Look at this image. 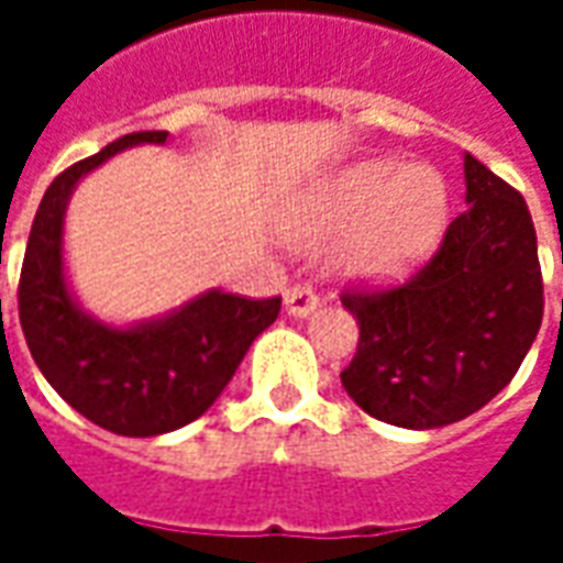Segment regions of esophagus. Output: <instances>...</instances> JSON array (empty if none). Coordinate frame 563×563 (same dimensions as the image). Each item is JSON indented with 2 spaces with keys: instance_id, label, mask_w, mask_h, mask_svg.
<instances>
[{
  "instance_id": "obj_1",
  "label": "esophagus",
  "mask_w": 563,
  "mask_h": 563,
  "mask_svg": "<svg viewBox=\"0 0 563 563\" xmlns=\"http://www.w3.org/2000/svg\"><path fill=\"white\" fill-rule=\"evenodd\" d=\"M319 298L313 292V286H307V283H292L289 289H286V310L292 313V317H310L313 310H317Z\"/></svg>"
}]
</instances>
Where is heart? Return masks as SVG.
Wrapping results in <instances>:
<instances>
[{
    "mask_svg": "<svg viewBox=\"0 0 563 563\" xmlns=\"http://www.w3.org/2000/svg\"><path fill=\"white\" fill-rule=\"evenodd\" d=\"M449 217L446 180L424 165L367 159L334 180L317 208V234L353 229L341 265L358 280H395L437 244Z\"/></svg>",
    "mask_w": 563,
    "mask_h": 563,
    "instance_id": "1",
    "label": "heart"
}]
</instances>
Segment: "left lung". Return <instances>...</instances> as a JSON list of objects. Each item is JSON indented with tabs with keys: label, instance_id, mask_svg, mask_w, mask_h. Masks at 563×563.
Returning <instances> with one entry per match:
<instances>
[{
	"label": "left lung",
	"instance_id": "obj_1",
	"mask_svg": "<svg viewBox=\"0 0 563 563\" xmlns=\"http://www.w3.org/2000/svg\"><path fill=\"white\" fill-rule=\"evenodd\" d=\"M471 210L404 283L346 286L358 346L343 389L367 416L440 428L476 413L516 377L543 322V274L519 189L464 156Z\"/></svg>",
	"mask_w": 563,
	"mask_h": 563
}]
</instances>
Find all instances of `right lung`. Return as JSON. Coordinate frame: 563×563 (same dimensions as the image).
Here are the masks:
<instances>
[{
	"label": "right lung",
	"instance_id": "right-lung-1",
	"mask_svg": "<svg viewBox=\"0 0 563 563\" xmlns=\"http://www.w3.org/2000/svg\"><path fill=\"white\" fill-rule=\"evenodd\" d=\"M168 132H132L68 165L47 186L32 220L18 286L23 338L44 379L80 416L123 437L184 428L220 398L241 358L280 313V298L205 292L174 317L108 329L71 301L63 277V213L96 165L132 144H165Z\"/></svg>",
	"mask_w": 563,
	"mask_h": 563
}]
</instances>
